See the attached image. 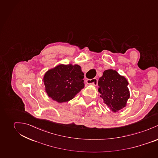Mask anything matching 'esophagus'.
Returning <instances> with one entry per match:
<instances>
[{"label":"esophagus","mask_w":158,"mask_h":158,"mask_svg":"<svg viewBox=\"0 0 158 158\" xmlns=\"http://www.w3.org/2000/svg\"><path fill=\"white\" fill-rule=\"evenodd\" d=\"M87 83L88 84H91L93 85H97L98 84V80L96 78H93V79H87Z\"/></svg>","instance_id":"1"}]
</instances>
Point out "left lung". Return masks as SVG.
<instances>
[{
    "mask_svg": "<svg viewBox=\"0 0 158 158\" xmlns=\"http://www.w3.org/2000/svg\"><path fill=\"white\" fill-rule=\"evenodd\" d=\"M127 79L116 70H106L98 81V91L104 102L113 111L124 108L130 98Z\"/></svg>",
    "mask_w": 158,
    "mask_h": 158,
    "instance_id": "obj_1",
    "label": "left lung"
}]
</instances>
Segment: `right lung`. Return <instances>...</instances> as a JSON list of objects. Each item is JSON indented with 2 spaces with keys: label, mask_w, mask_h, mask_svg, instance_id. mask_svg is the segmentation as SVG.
<instances>
[{
  "label": "right lung",
  "mask_w": 158,
  "mask_h": 158,
  "mask_svg": "<svg viewBox=\"0 0 158 158\" xmlns=\"http://www.w3.org/2000/svg\"><path fill=\"white\" fill-rule=\"evenodd\" d=\"M84 77L79 65L60 64L47 71L43 81L48 96L62 103L70 101L84 88Z\"/></svg>",
  "instance_id": "1"
}]
</instances>
